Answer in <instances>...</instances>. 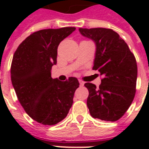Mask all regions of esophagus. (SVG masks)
Segmentation results:
<instances>
[{"label":"esophagus","instance_id":"1","mask_svg":"<svg viewBox=\"0 0 149 149\" xmlns=\"http://www.w3.org/2000/svg\"><path fill=\"white\" fill-rule=\"evenodd\" d=\"M79 83H80V85L81 86H83L84 84V82L83 81H81V80H79Z\"/></svg>","mask_w":149,"mask_h":149}]
</instances>
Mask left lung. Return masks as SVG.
Instances as JSON below:
<instances>
[{
    "instance_id": "8db88e82",
    "label": "left lung",
    "mask_w": 149,
    "mask_h": 149,
    "mask_svg": "<svg viewBox=\"0 0 149 149\" xmlns=\"http://www.w3.org/2000/svg\"><path fill=\"white\" fill-rule=\"evenodd\" d=\"M82 36L96 44L93 69L103 76L99 88L85 83L87 106L93 118L116 121L131 105L136 93L137 65L128 45L110 29H79Z\"/></svg>"
}]
</instances>
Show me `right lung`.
<instances>
[{"mask_svg":"<svg viewBox=\"0 0 149 149\" xmlns=\"http://www.w3.org/2000/svg\"><path fill=\"white\" fill-rule=\"evenodd\" d=\"M75 30V27H65L35 32L22 41L13 55V86L24 111L40 124H57L72 105L78 80L52 79L51 69L56 64L59 44Z\"/></svg>","mask_w":149,"mask_h":149,"instance_id":"right-lung-1","label":"right lung"}]
</instances>
